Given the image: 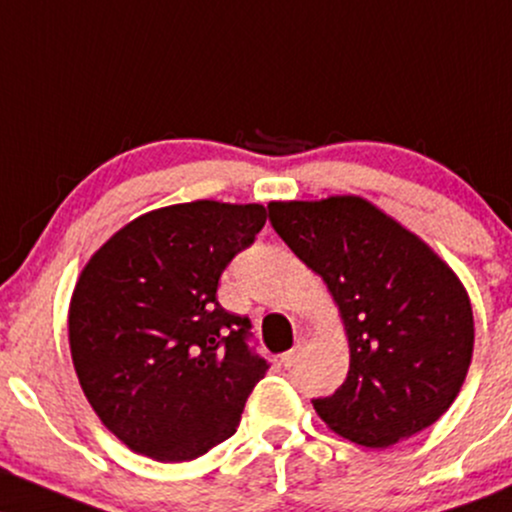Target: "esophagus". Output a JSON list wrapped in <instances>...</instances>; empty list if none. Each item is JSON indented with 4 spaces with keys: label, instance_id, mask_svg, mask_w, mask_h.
Segmentation results:
<instances>
[{
    "label": "esophagus",
    "instance_id": "1",
    "mask_svg": "<svg viewBox=\"0 0 512 512\" xmlns=\"http://www.w3.org/2000/svg\"><path fill=\"white\" fill-rule=\"evenodd\" d=\"M303 348H305V338H300V341L295 343L293 350H288V353L281 355V365H283V367H293L295 362H298L300 353H303Z\"/></svg>",
    "mask_w": 512,
    "mask_h": 512
}]
</instances>
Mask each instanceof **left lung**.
<instances>
[{
    "instance_id": "obj_1",
    "label": "left lung",
    "mask_w": 512,
    "mask_h": 512,
    "mask_svg": "<svg viewBox=\"0 0 512 512\" xmlns=\"http://www.w3.org/2000/svg\"><path fill=\"white\" fill-rule=\"evenodd\" d=\"M283 243L319 274L348 336V377L312 400L331 432L389 448L453 405L474 348L470 295L420 236L360 195L272 202Z\"/></svg>"
}]
</instances>
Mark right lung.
Here are the masks:
<instances>
[{
    "label": "right lung",
    "mask_w": 512,
    "mask_h": 512,
    "mask_svg": "<svg viewBox=\"0 0 512 512\" xmlns=\"http://www.w3.org/2000/svg\"><path fill=\"white\" fill-rule=\"evenodd\" d=\"M267 221L264 205L195 200L140 214L80 272L69 346L80 389L135 453L186 463L236 432L269 365L250 319L217 300L219 276Z\"/></svg>",
    "instance_id": "1"
}]
</instances>
